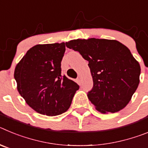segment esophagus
I'll use <instances>...</instances> for the list:
<instances>
[{
  "label": "esophagus",
  "mask_w": 148,
  "mask_h": 148,
  "mask_svg": "<svg viewBox=\"0 0 148 148\" xmlns=\"http://www.w3.org/2000/svg\"><path fill=\"white\" fill-rule=\"evenodd\" d=\"M81 79H82V77H81V76H78V83H79V84H81Z\"/></svg>",
  "instance_id": "esophagus-1"
}]
</instances>
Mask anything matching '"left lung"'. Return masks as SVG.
<instances>
[{
  "instance_id": "left-lung-1",
  "label": "left lung",
  "mask_w": 148,
  "mask_h": 148,
  "mask_svg": "<svg viewBox=\"0 0 148 148\" xmlns=\"http://www.w3.org/2000/svg\"><path fill=\"white\" fill-rule=\"evenodd\" d=\"M66 47L89 62L93 87L87 97L101 113H116L129 103L139 84L141 67L130 49L116 40H72Z\"/></svg>"
}]
</instances>
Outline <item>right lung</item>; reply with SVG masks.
I'll list each match as a JSON object with an SVG mask.
<instances>
[{
  "instance_id": "obj_1",
  "label": "right lung",
  "mask_w": 148,
  "mask_h": 148,
  "mask_svg": "<svg viewBox=\"0 0 148 148\" xmlns=\"http://www.w3.org/2000/svg\"><path fill=\"white\" fill-rule=\"evenodd\" d=\"M65 44H37L15 66L14 77L18 92L40 114L55 116L66 112L79 89L75 82L61 75Z\"/></svg>"
}]
</instances>
